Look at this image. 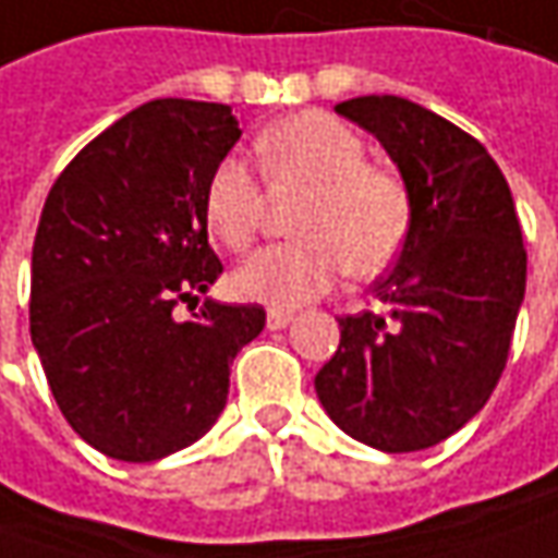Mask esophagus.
I'll return each instance as SVG.
<instances>
[{"label": "esophagus", "mask_w": 558, "mask_h": 558, "mask_svg": "<svg viewBox=\"0 0 558 558\" xmlns=\"http://www.w3.org/2000/svg\"><path fill=\"white\" fill-rule=\"evenodd\" d=\"M289 323H291V313H286V311H269L267 313L269 332H279V329H286Z\"/></svg>", "instance_id": "34e87169"}]
</instances>
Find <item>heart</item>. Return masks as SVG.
<instances>
[{"instance_id":"b5f03b06","label":"heart","mask_w":558,"mask_h":558,"mask_svg":"<svg viewBox=\"0 0 558 558\" xmlns=\"http://www.w3.org/2000/svg\"><path fill=\"white\" fill-rule=\"evenodd\" d=\"M254 151L269 189H304L291 232L232 272V291L267 307H298L344 272L373 279L395 264L413 229V198L395 170L366 161V142L323 111L276 120ZM204 226L245 251L264 217V185L242 158H223L204 185Z\"/></svg>"}]
</instances>
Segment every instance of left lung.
Instances as JSON below:
<instances>
[{"label": "left lung", "instance_id": "left-lung-1", "mask_svg": "<svg viewBox=\"0 0 558 558\" xmlns=\"http://www.w3.org/2000/svg\"><path fill=\"white\" fill-rule=\"evenodd\" d=\"M373 133L413 198L378 311L338 316L341 341L316 373L335 425L385 453L435 447L487 403L525 301L527 254L512 192L482 142L400 96L335 105Z\"/></svg>", "mask_w": 558, "mask_h": 558}]
</instances>
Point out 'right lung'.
Here are the masks:
<instances>
[{
	"label": "right lung",
	"instance_id": "1",
	"mask_svg": "<svg viewBox=\"0 0 558 558\" xmlns=\"http://www.w3.org/2000/svg\"><path fill=\"white\" fill-rule=\"evenodd\" d=\"M229 105L155 98L89 142L46 198L31 264V338L80 438L155 462L210 432L235 354L264 332L257 304L204 301L223 272L204 185L239 142Z\"/></svg>",
	"mask_w": 558,
	"mask_h": 558
}]
</instances>
